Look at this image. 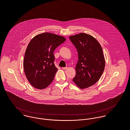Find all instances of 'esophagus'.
Here are the masks:
<instances>
[{"mask_svg":"<svg viewBox=\"0 0 130 130\" xmlns=\"http://www.w3.org/2000/svg\"><path fill=\"white\" fill-rule=\"evenodd\" d=\"M68 69L67 67H64V68H62V69L63 70H67Z\"/></svg>","mask_w":130,"mask_h":130,"instance_id":"34e87169","label":"esophagus"}]
</instances>
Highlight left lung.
I'll return each mask as SVG.
<instances>
[{
  "label": "left lung",
  "mask_w": 130,
  "mask_h": 130,
  "mask_svg": "<svg viewBox=\"0 0 130 130\" xmlns=\"http://www.w3.org/2000/svg\"><path fill=\"white\" fill-rule=\"evenodd\" d=\"M70 38L77 49L78 59L73 81L79 88L86 89L95 84L104 72L105 59L102 47L94 37L87 34L80 33Z\"/></svg>",
  "instance_id": "obj_1"
}]
</instances>
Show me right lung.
Segmentation results:
<instances>
[{"label":"right lung","mask_w":130,"mask_h":130,"mask_svg":"<svg viewBox=\"0 0 130 130\" xmlns=\"http://www.w3.org/2000/svg\"><path fill=\"white\" fill-rule=\"evenodd\" d=\"M66 40L62 36L44 32L30 41L24 54L23 69L27 80L34 88L44 89L52 83L57 71L53 53Z\"/></svg>","instance_id":"obj_1"}]
</instances>
